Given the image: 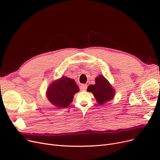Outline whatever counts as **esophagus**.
Returning a JSON list of instances; mask_svg holds the SVG:
<instances>
[{
	"instance_id": "obj_1",
	"label": "esophagus",
	"mask_w": 160,
	"mask_h": 160,
	"mask_svg": "<svg viewBox=\"0 0 160 160\" xmlns=\"http://www.w3.org/2000/svg\"><path fill=\"white\" fill-rule=\"evenodd\" d=\"M87 88H88V86L86 84H82L80 87L82 91H86V90L87 89Z\"/></svg>"
}]
</instances>
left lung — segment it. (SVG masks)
I'll list each match as a JSON object with an SVG mask.
<instances>
[{
    "mask_svg": "<svg viewBox=\"0 0 160 160\" xmlns=\"http://www.w3.org/2000/svg\"><path fill=\"white\" fill-rule=\"evenodd\" d=\"M87 91L92 92L99 105H102L112 99L114 97V89L108 81L102 75L95 78V84L88 86Z\"/></svg>",
    "mask_w": 160,
    "mask_h": 160,
    "instance_id": "8db88e82",
    "label": "left lung"
}]
</instances>
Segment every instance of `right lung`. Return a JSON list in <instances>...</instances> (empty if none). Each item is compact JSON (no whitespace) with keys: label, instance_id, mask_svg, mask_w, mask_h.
I'll use <instances>...</instances> for the list:
<instances>
[{"label":"right lung","instance_id":"1","mask_svg":"<svg viewBox=\"0 0 160 160\" xmlns=\"http://www.w3.org/2000/svg\"><path fill=\"white\" fill-rule=\"evenodd\" d=\"M79 88L74 80L67 76L55 80L48 88L47 98L58 108L67 107L72 102L74 95Z\"/></svg>","mask_w":160,"mask_h":160}]
</instances>
